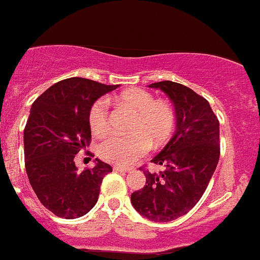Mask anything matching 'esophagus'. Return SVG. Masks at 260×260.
<instances>
[{
    "mask_svg": "<svg viewBox=\"0 0 260 260\" xmlns=\"http://www.w3.org/2000/svg\"><path fill=\"white\" fill-rule=\"evenodd\" d=\"M114 171H119V173H126V171H130L132 170V167H127V166H119V165H115L114 167Z\"/></svg>",
    "mask_w": 260,
    "mask_h": 260,
    "instance_id": "esophagus-1",
    "label": "esophagus"
}]
</instances>
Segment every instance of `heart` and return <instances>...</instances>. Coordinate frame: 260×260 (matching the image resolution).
Wrapping results in <instances>:
<instances>
[{
    "mask_svg": "<svg viewBox=\"0 0 260 260\" xmlns=\"http://www.w3.org/2000/svg\"><path fill=\"white\" fill-rule=\"evenodd\" d=\"M123 107L135 113L130 123V134L111 135L98 146V154L110 164L126 166L145 155L150 145L160 146L170 138L175 127V109L166 100H155L142 89H130L118 95ZM90 130L95 137H105L110 132L109 102L98 98L91 104L87 114Z\"/></svg>",
    "mask_w": 260,
    "mask_h": 260,
    "instance_id": "obj_1",
    "label": "heart"
}]
</instances>
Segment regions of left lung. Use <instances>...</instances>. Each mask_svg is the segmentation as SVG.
<instances>
[{
    "label": "left lung",
    "mask_w": 260,
    "mask_h": 260,
    "mask_svg": "<svg viewBox=\"0 0 260 260\" xmlns=\"http://www.w3.org/2000/svg\"><path fill=\"white\" fill-rule=\"evenodd\" d=\"M170 96L177 130L151 162L164 170L146 175L145 187L132 194L134 209L153 222H171L187 214L209 186L220 155L219 121L206 98L181 83H151Z\"/></svg>",
    "instance_id": "8db88e82"
}]
</instances>
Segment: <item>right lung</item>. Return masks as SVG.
<instances>
[{"label": "right lung", "instance_id": "add662e5", "mask_svg": "<svg viewBox=\"0 0 260 260\" xmlns=\"http://www.w3.org/2000/svg\"><path fill=\"white\" fill-rule=\"evenodd\" d=\"M117 87L73 77L54 83L31 105L23 130L25 169L40 202L59 218L87 214L98 201L102 179L113 171L96 158L95 166L79 173L74 158L91 142V104Z\"/></svg>", "mask_w": 260, "mask_h": 260}]
</instances>
